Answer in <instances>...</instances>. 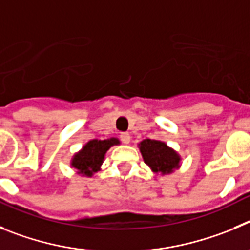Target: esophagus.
I'll list each match as a JSON object with an SVG mask.
<instances>
[{"instance_id":"1","label":"esophagus","mask_w":250,"mask_h":250,"mask_svg":"<svg viewBox=\"0 0 250 250\" xmlns=\"http://www.w3.org/2000/svg\"><path fill=\"white\" fill-rule=\"evenodd\" d=\"M120 138H121V141L123 142V143H125V145H128V143H129L130 142V136H129V133H121V136H120Z\"/></svg>"}]
</instances>
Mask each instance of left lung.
Masks as SVG:
<instances>
[{"instance_id": "obj_1", "label": "left lung", "mask_w": 250, "mask_h": 250, "mask_svg": "<svg viewBox=\"0 0 250 250\" xmlns=\"http://www.w3.org/2000/svg\"><path fill=\"white\" fill-rule=\"evenodd\" d=\"M143 161L152 172L169 174L179 168L181 157L173 148L168 147L164 142L156 139H145L138 145Z\"/></svg>"}]
</instances>
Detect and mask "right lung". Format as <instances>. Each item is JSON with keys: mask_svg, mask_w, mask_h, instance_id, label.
Instances as JSON below:
<instances>
[{"mask_svg": "<svg viewBox=\"0 0 250 250\" xmlns=\"http://www.w3.org/2000/svg\"><path fill=\"white\" fill-rule=\"evenodd\" d=\"M117 145H120V139L117 138H109L104 141L92 139L73 156L71 161V167L77 169L78 174L92 177L93 173L101 169L107 150L112 146Z\"/></svg>", "mask_w": 250, "mask_h": 250, "instance_id": "1", "label": "right lung"}]
</instances>
